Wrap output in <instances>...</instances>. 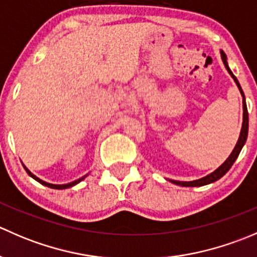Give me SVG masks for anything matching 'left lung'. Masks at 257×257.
I'll use <instances>...</instances> for the list:
<instances>
[{"label": "left lung", "instance_id": "left-lung-1", "mask_svg": "<svg viewBox=\"0 0 257 257\" xmlns=\"http://www.w3.org/2000/svg\"><path fill=\"white\" fill-rule=\"evenodd\" d=\"M221 58H222V62H224L225 67H226L227 72L230 73V76L234 78L235 82H236L237 87H239L240 92H241V95H242V107H243V121H242V128H241V133H240V138L239 141H237V144L236 147L234 148V150H232V153L230 154V157L227 158L226 162L224 163V164L221 165V167L217 168L216 170H215L214 173H211V174H209L208 177L205 178H201L199 179V180H194V181H175V180H172L173 183L177 184V185H181V186H203V185H206V184H210V183H214V181L219 180L220 178L224 177L225 174H226L227 172L230 170V168L232 167V164L235 163V160L237 159V157H239L241 149H242L243 144H245L246 139H247V132H248V113H247V107H246V100H245V95H243V92L242 89H241V85L239 83V80L236 79V77L232 74V72L230 71L229 66H227V62H226V56H225L224 52H221Z\"/></svg>", "mask_w": 257, "mask_h": 257}]
</instances>
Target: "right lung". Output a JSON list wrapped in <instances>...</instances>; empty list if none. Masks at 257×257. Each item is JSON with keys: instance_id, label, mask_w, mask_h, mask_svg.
<instances>
[{"instance_id": "obj_1", "label": "right lung", "mask_w": 257, "mask_h": 257, "mask_svg": "<svg viewBox=\"0 0 257 257\" xmlns=\"http://www.w3.org/2000/svg\"><path fill=\"white\" fill-rule=\"evenodd\" d=\"M25 169H26V172H27V174L30 175V177H32L33 179H35V180H37L38 183H41V184H42V185H46V186H48V188H52V189H67V188H71V186H73V185H76V184H78L79 181L82 180V179H84V177H83V178L78 179V180L73 181V183L64 184V185H54V184H48V183H46V181H43V180H41V179H38L37 177H35V175H33L32 173H31L30 170H28L27 168H26V167H25Z\"/></svg>"}]
</instances>
